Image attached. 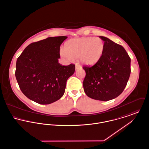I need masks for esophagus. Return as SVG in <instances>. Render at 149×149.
Segmentation results:
<instances>
[{"instance_id":"obj_1","label":"esophagus","mask_w":149,"mask_h":149,"mask_svg":"<svg viewBox=\"0 0 149 149\" xmlns=\"http://www.w3.org/2000/svg\"><path fill=\"white\" fill-rule=\"evenodd\" d=\"M81 68V65H80L77 64L75 65V69H76V70H78V69Z\"/></svg>"}]
</instances>
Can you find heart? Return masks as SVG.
I'll return each instance as SVG.
<instances>
[{
  "label": "heart",
  "mask_w": 149,
  "mask_h": 149,
  "mask_svg": "<svg viewBox=\"0 0 149 149\" xmlns=\"http://www.w3.org/2000/svg\"><path fill=\"white\" fill-rule=\"evenodd\" d=\"M104 50L105 43L101 38L82 37L68 41L65 49L60 50V55L69 61L73 60V57L79 58L83 64L93 65L100 60Z\"/></svg>",
  "instance_id": "1"
}]
</instances>
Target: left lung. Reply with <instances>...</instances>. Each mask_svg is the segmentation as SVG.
<instances>
[{"label":"left lung","mask_w":149,"mask_h":149,"mask_svg":"<svg viewBox=\"0 0 149 149\" xmlns=\"http://www.w3.org/2000/svg\"><path fill=\"white\" fill-rule=\"evenodd\" d=\"M105 43L102 58L92 66H84L85 94L92 99L108 101L119 96L125 89L131 73V58L121 46L99 36Z\"/></svg>","instance_id":"left-lung-1"}]
</instances>
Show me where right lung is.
<instances>
[{
  "label": "right lung",
  "mask_w": 149,
  "mask_h": 149,
  "mask_svg": "<svg viewBox=\"0 0 149 149\" xmlns=\"http://www.w3.org/2000/svg\"><path fill=\"white\" fill-rule=\"evenodd\" d=\"M67 38L51 37L32 43L17 58L15 78L22 92L29 99L49 104L64 95L66 81L75 70L74 64L58 63L60 47Z\"/></svg>",
  "instance_id": "right-lung-1"
}]
</instances>
